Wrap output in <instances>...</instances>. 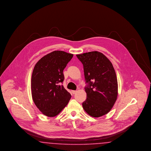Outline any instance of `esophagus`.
I'll use <instances>...</instances> for the list:
<instances>
[{
	"mask_svg": "<svg viewBox=\"0 0 151 151\" xmlns=\"http://www.w3.org/2000/svg\"><path fill=\"white\" fill-rule=\"evenodd\" d=\"M76 92H77L76 91H71V93H72V94H73L76 93Z\"/></svg>",
	"mask_w": 151,
	"mask_h": 151,
	"instance_id": "obj_1",
	"label": "esophagus"
}]
</instances>
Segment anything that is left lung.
Instances as JSON below:
<instances>
[{"mask_svg": "<svg viewBox=\"0 0 151 151\" xmlns=\"http://www.w3.org/2000/svg\"><path fill=\"white\" fill-rule=\"evenodd\" d=\"M83 65L86 100L83 108L93 117L108 114L118 96V82L114 68L108 58L99 51L76 55Z\"/></svg>", "mask_w": 151, "mask_h": 151, "instance_id": "left-lung-1", "label": "left lung"}]
</instances>
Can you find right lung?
<instances>
[{
    "label": "right lung",
    "mask_w": 151,
    "mask_h": 151,
    "mask_svg": "<svg viewBox=\"0 0 151 151\" xmlns=\"http://www.w3.org/2000/svg\"><path fill=\"white\" fill-rule=\"evenodd\" d=\"M73 54L54 51L36 63L31 79L32 96L36 106L44 115L54 117L68 104L71 95L61 83L63 70Z\"/></svg>",
    "instance_id": "1"
}]
</instances>
